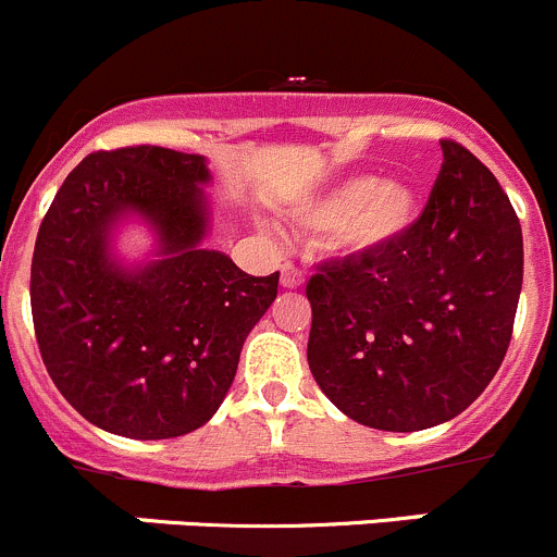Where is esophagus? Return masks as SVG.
Returning <instances> with one entry per match:
<instances>
[{
	"label": "esophagus",
	"instance_id": "obj_1",
	"mask_svg": "<svg viewBox=\"0 0 557 557\" xmlns=\"http://www.w3.org/2000/svg\"><path fill=\"white\" fill-rule=\"evenodd\" d=\"M301 283H305V272L299 267H294V263H285L283 272H280V285L288 290H296L301 288Z\"/></svg>",
	"mask_w": 557,
	"mask_h": 557
}]
</instances>
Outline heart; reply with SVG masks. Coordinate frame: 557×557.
<instances>
[{
  "label": "heart",
  "instance_id": "heart-1",
  "mask_svg": "<svg viewBox=\"0 0 557 557\" xmlns=\"http://www.w3.org/2000/svg\"><path fill=\"white\" fill-rule=\"evenodd\" d=\"M423 215V196L407 180L347 174L301 201L299 223L334 237L336 250L352 258L383 256L412 234Z\"/></svg>",
  "mask_w": 557,
  "mask_h": 557
}]
</instances>
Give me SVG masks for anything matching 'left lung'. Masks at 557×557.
I'll use <instances>...</instances> for the list:
<instances>
[{"label": "left lung", "mask_w": 557, "mask_h": 557, "mask_svg": "<svg viewBox=\"0 0 557 557\" xmlns=\"http://www.w3.org/2000/svg\"><path fill=\"white\" fill-rule=\"evenodd\" d=\"M522 288V232L498 180L442 139L418 226L383 256L320 263L307 361L356 423L423 431L463 412L496 377Z\"/></svg>", "instance_id": "1"}]
</instances>
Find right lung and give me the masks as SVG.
Returning a JSON list of instances; mask_svg holds the SVG:
<instances>
[{"instance_id":"obj_1","label":"right lung","mask_w":557,"mask_h":557,"mask_svg":"<svg viewBox=\"0 0 557 557\" xmlns=\"http://www.w3.org/2000/svg\"><path fill=\"white\" fill-rule=\"evenodd\" d=\"M210 180L196 153H91L42 218L32 258L39 352L61 396L110 434L172 440L205 425L247 334L277 299L280 272L252 277L205 247ZM126 220L154 234L143 262L114 250Z\"/></svg>"}]
</instances>
